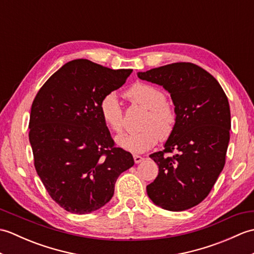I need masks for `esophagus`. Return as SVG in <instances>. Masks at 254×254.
<instances>
[{"label": "esophagus", "mask_w": 254, "mask_h": 254, "mask_svg": "<svg viewBox=\"0 0 254 254\" xmlns=\"http://www.w3.org/2000/svg\"><path fill=\"white\" fill-rule=\"evenodd\" d=\"M133 158H134V161H135V164L142 163V161L144 160V158L142 157V156H138V155H134Z\"/></svg>", "instance_id": "34e87169"}]
</instances>
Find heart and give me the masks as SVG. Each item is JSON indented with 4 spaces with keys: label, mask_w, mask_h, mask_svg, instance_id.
<instances>
[{
    "label": "heart",
    "mask_w": 254,
    "mask_h": 254,
    "mask_svg": "<svg viewBox=\"0 0 254 254\" xmlns=\"http://www.w3.org/2000/svg\"><path fill=\"white\" fill-rule=\"evenodd\" d=\"M127 97L146 108L139 131L124 133L116 138L118 146L134 154H141L152 148L159 138L168 137L175 127V112L166 104V95L153 85L138 83L127 91ZM99 111L102 121L113 132L123 128V110L116 94H108L102 98Z\"/></svg>",
    "instance_id": "obj_1"
}]
</instances>
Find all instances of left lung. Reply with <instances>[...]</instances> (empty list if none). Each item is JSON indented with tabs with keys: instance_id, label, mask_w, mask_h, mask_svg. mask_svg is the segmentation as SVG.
<instances>
[{
	"instance_id": "1",
	"label": "left lung",
	"mask_w": 254,
	"mask_h": 254,
	"mask_svg": "<svg viewBox=\"0 0 254 254\" xmlns=\"http://www.w3.org/2000/svg\"><path fill=\"white\" fill-rule=\"evenodd\" d=\"M137 76L163 86L176 115L165 149L149 155L159 172L146 187L147 195L164 209H189L208 195L225 166L231 127L227 96L216 78L193 63H172Z\"/></svg>"
}]
</instances>
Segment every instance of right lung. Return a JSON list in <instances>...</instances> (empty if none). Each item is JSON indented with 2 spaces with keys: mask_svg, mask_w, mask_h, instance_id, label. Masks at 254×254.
I'll use <instances>...</instances> for the list:
<instances>
[{
  "mask_svg": "<svg viewBox=\"0 0 254 254\" xmlns=\"http://www.w3.org/2000/svg\"><path fill=\"white\" fill-rule=\"evenodd\" d=\"M131 73L77 59L58 69L32 102L36 171L53 201L69 213L101 208L113 196L118 177L134 165L130 153L115 147L99 111L102 98Z\"/></svg>",
  "mask_w": 254,
  "mask_h": 254,
  "instance_id": "add662e5",
  "label": "right lung"
}]
</instances>
